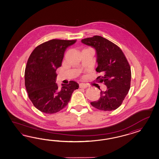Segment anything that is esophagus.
I'll return each instance as SVG.
<instances>
[{"label": "esophagus", "mask_w": 159, "mask_h": 159, "mask_svg": "<svg viewBox=\"0 0 159 159\" xmlns=\"http://www.w3.org/2000/svg\"><path fill=\"white\" fill-rule=\"evenodd\" d=\"M88 87V86L85 83H81L79 84V87L81 88V89H86Z\"/></svg>", "instance_id": "1"}]
</instances>
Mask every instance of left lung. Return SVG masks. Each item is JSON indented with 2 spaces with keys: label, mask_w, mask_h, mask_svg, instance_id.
I'll list each match as a JSON object with an SVG mask.
<instances>
[{
  "label": "left lung",
  "mask_w": 159,
  "mask_h": 159,
  "mask_svg": "<svg viewBox=\"0 0 159 159\" xmlns=\"http://www.w3.org/2000/svg\"><path fill=\"white\" fill-rule=\"evenodd\" d=\"M82 43L96 49L98 63L96 70L101 75L97 80L107 86L105 92L101 90L99 99L90 104L102 111L115 110L122 104L130 89L129 64L119 47L101 36L83 39Z\"/></svg>",
  "instance_id": "left-lung-1"
}]
</instances>
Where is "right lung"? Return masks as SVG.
Listing matches in <instances>:
<instances>
[{"label": "right lung", "instance_id": "1", "mask_svg": "<svg viewBox=\"0 0 159 159\" xmlns=\"http://www.w3.org/2000/svg\"><path fill=\"white\" fill-rule=\"evenodd\" d=\"M76 40L53 39L34 49L25 69V86L29 98L39 110L46 114L58 112L67 106L79 84L70 81L59 89L56 70L61 66L66 48Z\"/></svg>", "mask_w": 159, "mask_h": 159}]
</instances>
